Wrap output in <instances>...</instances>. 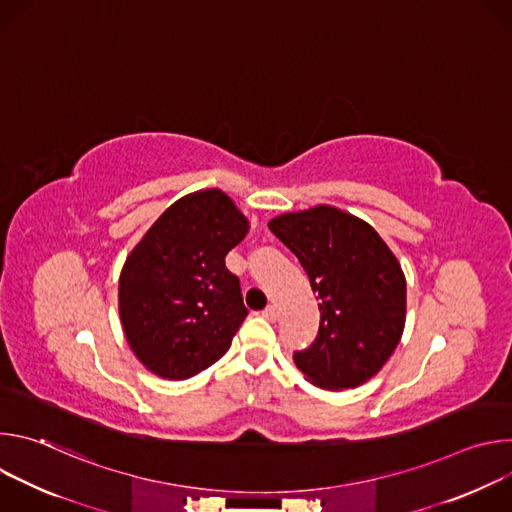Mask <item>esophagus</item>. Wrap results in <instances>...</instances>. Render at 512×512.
<instances>
[{
	"label": "esophagus",
	"mask_w": 512,
	"mask_h": 512,
	"mask_svg": "<svg viewBox=\"0 0 512 512\" xmlns=\"http://www.w3.org/2000/svg\"><path fill=\"white\" fill-rule=\"evenodd\" d=\"M263 318L269 320V322H275V320H277V308H275V306H267V308L263 310Z\"/></svg>",
	"instance_id": "obj_1"
}]
</instances>
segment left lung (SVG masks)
<instances>
[{
    "label": "left lung",
    "instance_id": "8db88e82",
    "mask_svg": "<svg viewBox=\"0 0 512 512\" xmlns=\"http://www.w3.org/2000/svg\"><path fill=\"white\" fill-rule=\"evenodd\" d=\"M269 231L302 263L318 294L316 340L294 352L296 367L322 389H354L375 377L405 326V275L379 233L334 206L289 212Z\"/></svg>",
    "mask_w": 512,
    "mask_h": 512
}]
</instances>
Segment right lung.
Returning a JSON list of instances; mask_svg holds the SVG:
<instances>
[{"mask_svg":"<svg viewBox=\"0 0 512 512\" xmlns=\"http://www.w3.org/2000/svg\"><path fill=\"white\" fill-rule=\"evenodd\" d=\"M249 231L221 190L174 202L127 257L119 279L125 338L145 369L182 381L221 358L247 318L227 253Z\"/></svg>","mask_w":512,"mask_h":512,"instance_id":"right-lung-1","label":"right lung"}]
</instances>
